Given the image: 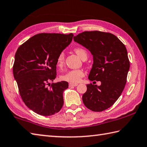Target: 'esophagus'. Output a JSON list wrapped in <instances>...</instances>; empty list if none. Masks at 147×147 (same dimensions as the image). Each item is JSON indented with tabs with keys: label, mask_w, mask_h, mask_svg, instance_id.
Segmentation results:
<instances>
[{
	"label": "esophagus",
	"mask_w": 147,
	"mask_h": 147,
	"mask_svg": "<svg viewBox=\"0 0 147 147\" xmlns=\"http://www.w3.org/2000/svg\"><path fill=\"white\" fill-rule=\"evenodd\" d=\"M78 84H72V83H69V86L70 87H74V86H77Z\"/></svg>",
	"instance_id": "34e87169"
}]
</instances>
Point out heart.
<instances>
[{
	"label": "heart",
	"instance_id": "b5f03b06",
	"mask_svg": "<svg viewBox=\"0 0 147 147\" xmlns=\"http://www.w3.org/2000/svg\"><path fill=\"white\" fill-rule=\"evenodd\" d=\"M74 52L79 56L82 60L87 59L88 57V54L87 51L82 48V47H76L74 49ZM65 62V54L63 52H61L57 56L56 58V66L59 68H62L64 65ZM86 73L82 69H76L71 70L67 71V72L61 76V79L64 81H67L68 82L77 84L81 80L82 78L85 76Z\"/></svg>",
	"mask_w": 147,
	"mask_h": 147
}]
</instances>
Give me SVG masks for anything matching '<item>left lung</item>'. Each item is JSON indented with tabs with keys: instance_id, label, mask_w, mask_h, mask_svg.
<instances>
[{
	"instance_id": "1",
	"label": "left lung",
	"mask_w": 147,
	"mask_h": 147,
	"mask_svg": "<svg viewBox=\"0 0 147 147\" xmlns=\"http://www.w3.org/2000/svg\"><path fill=\"white\" fill-rule=\"evenodd\" d=\"M74 39L93 56L89 79L101 82L100 86L91 83L87 85L83 103L92 111H103L115 103L125 88L130 67L127 49L115 35L109 32L86 31Z\"/></svg>"
}]
</instances>
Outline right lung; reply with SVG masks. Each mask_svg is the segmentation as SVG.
Wrapping results in <instances>:
<instances>
[{"instance_id": "1", "label": "right lung", "mask_w": 147, "mask_h": 147, "mask_svg": "<svg viewBox=\"0 0 147 147\" xmlns=\"http://www.w3.org/2000/svg\"><path fill=\"white\" fill-rule=\"evenodd\" d=\"M73 37V34H38L21 45L15 54L13 75L20 96L38 115H53L63 105V92L68 83L49 82L56 77L57 56Z\"/></svg>"}]
</instances>
